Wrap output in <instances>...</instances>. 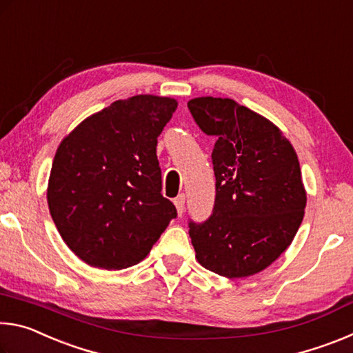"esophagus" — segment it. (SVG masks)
Returning a JSON list of instances; mask_svg holds the SVG:
<instances>
[{
    "label": "esophagus",
    "instance_id": "1",
    "mask_svg": "<svg viewBox=\"0 0 353 353\" xmlns=\"http://www.w3.org/2000/svg\"><path fill=\"white\" fill-rule=\"evenodd\" d=\"M174 205L177 208V214L179 216H182L183 210H185V194H179L177 198L174 199Z\"/></svg>",
    "mask_w": 353,
    "mask_h": 353
}]
</instances>
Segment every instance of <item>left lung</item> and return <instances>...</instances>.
<instances>
[{"label": "left lung", "instance_id": "obj_1", "mask_svg": "<svg viewBox=\"0 0 353 353\" xmlns=\"http://www.w3.org/2000/svg\"><path fill=\"white\" fill-rule=\"evenodd\" d=\"M202 132L216 137L210 218L190 221L196 259L223 277H249L276 261L303 219L307 194L291 143L277 126L229 98L188 101Z\"/></svg>", "mask_w": 353, "mask_h": 353}]
</instances>
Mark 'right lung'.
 <instances>
[{
    "instance_id": "obj_1",
    "label": "right lung",
    "mask_w": 353,
    "mask_h": 353,
    "mask_svg": "<svg viewBox=\"0 0 353 353\" xmlns=\"http://www.w3.org/2000/svg\"><path fill=\"white\" fill-rule=\"evenodd\" d=\"M176 109V99L154 94L119 99L59 145L48 205L62 240L87 265H137L177 216L162 194L155 149Z\"/></svg>"
}]
</instances>
